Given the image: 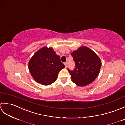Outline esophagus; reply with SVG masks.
Listing matches in <instances>:
<instances>
[{"instance_id":"34e87169","label":"esophagus","mask_w":125,"mask_h":125,"mask_svg":"<svg viewBox=\"0 0 125 125\" xmlns=\"http://www.w3.org/2000/svg\"><path fill=\"white\" fill-rule=\"evenodd\" d=\"M64 65H65V67L66 68H67V65H68V63H67V62H65V63H64Z\"/></svg>"}]
</instances>
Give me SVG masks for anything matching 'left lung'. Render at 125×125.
Here are the masks:
<instances>
[{
  "label": "left lung",
  "mask_w": 125,
  "mask_h": 125,
  "mask_svg": "<svg viewBox=\"0 0 125 125\" xmlns=\"http://www.w3.org/2000/svg\"><path fill=\"white\" fill-rule=\"evenodd\" d=\"M71 55L75 62V69H68L71 81L79 86L88 85L99 75L102 65L100 58L96 53L85 46L78 48Z\"/></svg>",
  "instance_id": "left-lung-1"
}]
</instances>
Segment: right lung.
<instances>
[{"instance_id": "1", "label": "right lung", "mask_w": 125, "mask_h": 125, "mask_svg": "<svg viewBox=\"0 0 125 125\" xmlns=\"http://www.w3.org/2000/svg\"><path fill=\"white\" fill-rule=\"evenodd\" d=\"M65 65L52 48L43 47L38 50L28 63V69L34 80L43 85L56 81L58 73Z\"/></svg>"}]
</instances>
